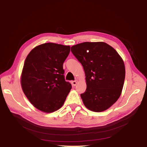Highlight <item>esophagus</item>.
I'll use <instances>...</instances> for the list:
<instances>
[{"instance_id": "34e87169", "label": "esophagus", "mask_w": 147, "mask_h": 147, "mask_svg": "<svg viewBox=\"0 0 147 147\" xmlns=\"http://www.w3.org/2000/svg\"><path fill=\"white\" fill-rule=\"evenodd\" d=\"M77 83V80L71 82V84H72V85L73 86H75V85H76Z\"/></svg>"}]
</instances>
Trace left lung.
<instances>
[{
    "label": "left lung",
    "mask_w": 147,
    "mask_h": 147,
    "mask_svg": "<svg viewBox=\"0 0 147 147\" xmlns=\"http://www.w3.org/2000/svg\"><path fill=\"white\" fill-rule=\"evenodd\" d=\"M71 51L85 73L86 90L80 95L84 106L95 112L107 110L122 92L126 73L122 57L102 42L79 43Z\"/></svg>",
    "instance_id": "left-lung-1"
}]
</instances>
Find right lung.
<instances>
[{"label": "right lung", "mask_w": 147, "mask_h": 147, "mask_svg": "<svg viewBox=\"0 0 147 147\" xmlns=\"http://www.w3.org/2000/svg\"><path fill=\"white\" fill-rule=\"evenodd\" d=\"M70 46L54 43L38 45L26 58L21 85L29 102L38 110L52 113L64 104L72 85L65 81L63 63Z\"/></svg>", "instance_id": "1"}]
</instances>
